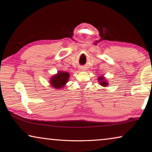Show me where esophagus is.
<instances>
[{"instance_id":"obj_1","label":"esophagus","mask_w":152,"mask_h":152,"mask_svg":"<svg viewBox=\"0 0 152 152\" xmlns=\"http://www.w3.org/2000/svg\"><path fill=\"white\" fill-rule=\"evenodd\" d=\"M81 70H82V71H84L86 69H83V68H82Z\"/></svg>"}]
</instances>
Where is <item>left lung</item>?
I'll list each match as a JSON object with an SVG mask.
<instances>
[{
    "label": "left lung",
    "mask_w": 152,
    "mask_h": 152,
    "mask_svg": "<svg viewBox=\"0 0 152 152\" xmlns=\"http://www.w3.org/2000/svg\"><path fill=\"white\" fill-rule=\"evenodd\" d=\"M97 80H99V84L101 85L102 87H106L108 86V82L107 80H106L105 77H104L103 76H99V78L97 79Z\"/></svg>",
    "instance_id": "left-lung-1"
}]
</instances>
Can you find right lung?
Listing matches in <instances>:
<instances>
[{
	"label": "right lung",
	"instance_id": "1",
	"mask_svg": "<svg viewBox=\"0 0 152 152\" xmlns=\"http://www.w3.org/2000/svg\"><path fill=\"white\" fill-rule=\"evenodd\" d=\"M70 78V74L63 70L58 71L50 78V83L54 89H62L65 87Z\"/></svg>",
	"mask_w": 152,
	"mask_h": 152
}]
</instances>
